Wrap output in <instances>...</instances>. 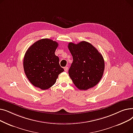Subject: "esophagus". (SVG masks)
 <instances>
[{"mask_svg":"<svg viewBox=\"0 0 133 133\" xmlns=\"http://www.w3.org/2000/svg\"><path fill=\"white\" fill-rule=\"evenodd\" d=\"M68 67H67V66L64 67V70H65V71L66 72L68 71Z\"/></svg>","mask_w":133,"mask_h":133,"instance_id":"34e87169","label":"esophagus"}]
</instances>
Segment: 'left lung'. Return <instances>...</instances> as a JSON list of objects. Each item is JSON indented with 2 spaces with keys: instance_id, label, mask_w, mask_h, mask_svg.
Returning <instances> with one entry per match:
<instances>
[{
  "instance_id": "obj_1",
  "label": "left lung",
  "mask_w": 133,
  "mask_h": 133,
  "mask_svg": "<svg viewBox=\"0 0 133 133\" xmlns=\"http://www.w3.org/2000/svg\"><path fill=\"white\" fill-rule=\"evenodd\" d=\"M68 47L73 59L68 74L75 86L80 90L96 86L101 80L104 69L102 54L85 41L77 44L69 43Z\"/></svg>"
}]
</instances>
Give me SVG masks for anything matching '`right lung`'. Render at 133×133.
Listing matches in <instances>:
<instances>
[{"mask_svg": "<svg viewBox=\"0 0 133 133\" xmlns=\"http://www.w3.org/2000/svg\"><path fill=\"white\" fill-rule=\"evenodd\" d=\"M57 42L49 39L39 40L27 50L24 58L25 73L32 84L41 89L51 87L64 69L59 64L55 52Z\"/></svg>", "mask_w": 133, "mask_h": 133, "instance_id": "add662e5", "label": "right lung"}]
</instances>
